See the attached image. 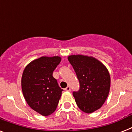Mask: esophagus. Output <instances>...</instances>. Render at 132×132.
Instances as JSON below:
<instances>
[{
    "label": "esophagus",
    "mask_w": 132,
    "mask_h": 132,
    "mask_svg": "<svg viewBox=\"0 0 132 132\" xmlns=\"http://www.w3.org/2000/svg\"><path fill=\"white\" fill-rule=\"evenodd\" d=\"M64 90H66V91H70V86H67Z\"/></svg>",
    "instance_id": "obj_1"
}]
</instances>
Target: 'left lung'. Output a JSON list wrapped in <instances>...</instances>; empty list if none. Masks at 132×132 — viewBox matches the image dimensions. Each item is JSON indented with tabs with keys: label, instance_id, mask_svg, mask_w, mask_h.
Wrapping results in <instances>:
<instances>
[{
	"label": "left lung",
	"instance_id": "obj_1",
	"mask_svg": "<svg viewBox=\"0 0 132 132\" xmlns=\"http://www.w3.org/2000/svg\"><path fill=\"white\" fill-rule=\"evenodd\" d=\"M68 60L79 82V90L72 92L77 106L88 114L97 110L104 103L110 92L108 70L101 62L92 57L70 55Z\"/></svg>",
	"mask_w": 132,
	"mask_h": 132
}]
</instances>
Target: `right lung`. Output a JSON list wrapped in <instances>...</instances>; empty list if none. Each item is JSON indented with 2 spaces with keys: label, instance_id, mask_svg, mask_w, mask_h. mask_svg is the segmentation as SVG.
Here are the masks:
<instances>
[{
  "label": "right lung",
  "instance_id": "1",
  "mask_svg": "<svg viewBox=\"0 0 132 132\" xmlns=\"http://www.w3.org/2000/svg\"><path fill=\"white\" fill-rule=\"evenodd\" d=\"M61 57H41L26 66L22 76V90L28 105L42 116L55 111L63 91L53 72Z\"/></svg>",
  "mask_w": 132,
  "mask_h": 132
}]
</instances>
